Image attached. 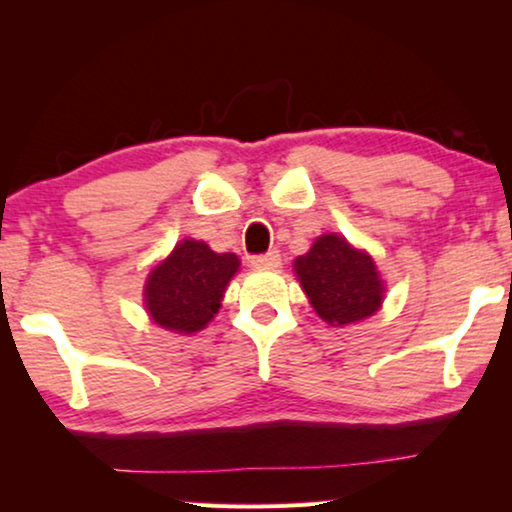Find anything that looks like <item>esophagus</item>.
Listing matches in <instances>:
<instances>
[{
    "mask_svg": "<svg viewBox=\"0 0 512 512\" xmlns=\"http://www.w3.org/2000/svg\"><path fill=\"white\" fill-rule=\"evenodd\" d=\"M282 263V256L279 251H268V254H258V256H249V265L251 268H279Z\"/></svg>",
    "mask_w": 512,
    "mask_h": 512,
    "instance_id": "1",
    "label": "esophagus"
}]
</instances>
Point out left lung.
Wrapping results in <instances>:
<instances>
[{
	"label": "left lung",
	"mask_w": 512,
	"mask_h": 512,
	"mask_svg": "<svg viewBox=\"0 0 512 512\" xmlns=\"http://www.w3.org/2000/svg\"><path fill=\"white\" fill-rule=\"evenodd\" d=\"M293 268L326 324H356L382 305L384 284L373 258L354 249L345 237L321 235L305 256L296 258Z\"/></svg>",
	"instance_id": "8db88e82"
}]
</instances>
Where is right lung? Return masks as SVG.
Instances as JSON below:
<instances>
[{
	"label": "right lung",
	"instance_id": "right-lung-1",
	"mask_svg": "<svg viewBox=\"0 0 512 512\" xmlns=\"http://www.w3.org/2000/svg\"><path fill=\"white\" fill-rule=\"evenodd\" d=\"M240 268L235 254H214L205 242H179L146 279V310L158 326L195 333L219 312L223 291Z\"/></svg>",
	"mask_w": 512,
	"mask_h": 512
}]
</instances>
